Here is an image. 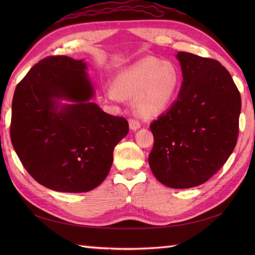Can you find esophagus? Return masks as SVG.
<instances>
[{
  "instance_id": "1",
  "label": "esophagus",
  "mask_w": 255,
  "mask_h": 255,
  "mask_svg": "<svg viewBox=\"0 0 255 255\" xmlns=\"http://www.w3.org/2000/svg\"><path fill=\"white\" fill-rule=\"evenodd\" d=\"M128 125H129V128L132 130H137L138 128H140V123L138 120L135 119H129L128 120Z\"/></svg>"
}]
</instances>
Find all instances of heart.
<instances>
[{
	"label": "heart",
	"instance_id": "1",
	"mask_svg": "<svg viewBox=\"0 0 255 255\" xmlns=\"http://www.w3.org/2000/svg\"><path fill=\"white\" fill-rule=\"evenodd\" d=\"M115 87L104 89V96L113 102L134 98L135 110L142 117L152 118L170 104L180 85L176 66L168 60L144 57L122 69L114 81Z\"/></svg>",
	"mask_w": 255,
	"mask_h": 255
}]
</instances>
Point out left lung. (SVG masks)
<instances>
[{
    "label": "left lung",
    "instance_id": "8db88e82",
    "mask_svg": "<svg viewBox=\"0 0 255 255\" xmlns=\"http://www.w3.org/2000/svg\"><path fill=\"white\" fill-rule=\"evenodd\" d=\"M183 82L177 99L150 125L153 174L171 188L206 182L225 165L238 137L241 94L218 60L179 52Z\"/></svg>",
    "mask_w": 255,
    "mask_h": 255
}]
</instances>
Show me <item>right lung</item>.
Returning <instances> with one entry per match:
<instances>
[{"mask_svg": "<svg viewBox=\"0 0 255 255\" xmlns=\"http://www.w3.org/2000/svg\"><path fill=\"white\" fill-rule=\"evenodd\" d=\"M86 69L83 59L45 57L13 94V149L35 181L55 191L98 187L111 170L116 144L128 133L125 118L90 102L95 88Z\"/></svg>", "mask_w": 255, "mask_h": 255, "instance_id": "right-lung-1", "label": "right lung"}]
</instances>
